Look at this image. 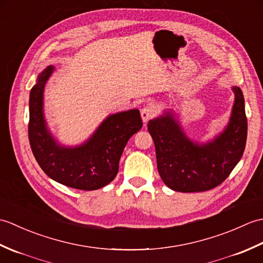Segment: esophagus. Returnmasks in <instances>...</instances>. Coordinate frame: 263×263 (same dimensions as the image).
I'll return each instance as SVG.
<instances>
[{
	"label": "esophagus",
	"mask_w": 263,
	"mask_h": 263,
	"mask_svg": "<svg viewBox=\"0 0 263 263\" xmlns=\"http://www.w3.org/2000/svg\"><path fill=\"white\" fill-rule=\"evenodd\" d=\"M155 114H156V110L153 105L144 106V107L141 109V117L144 123H147L149 120H152L155 116Z\"/></svg>",
	"instance_id": "obj_1"
}]
</instances>
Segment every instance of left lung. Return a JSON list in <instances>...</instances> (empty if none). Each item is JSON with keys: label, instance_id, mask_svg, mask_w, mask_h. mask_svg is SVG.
I'll return each mask as SVG.
<instances>
[{"label": "left lung", "instance_id": "8db88e82", "mask_svg": "<svg viewBox=\"0 0 263 263\" xmlns=\"http://www.w3.org/2000/svg\"><path fill=\"white\" fill-rule=\"evenodd\" d=\"M232 114L225 130L206 143L194 142L183 131L175 114L168 110L150 120L161 180L177 192H203L224 182L241 160L248 136L244 97L233 87Z\"/></svg>", "mask_w": 263, "mask_h": 263}]
</instances>
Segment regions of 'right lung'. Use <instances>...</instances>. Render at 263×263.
Segmentation results:
<instances>
[{"label": "right lung", "instance_id": "1", "mask_svg": "<svg viewBox=\"0 0 263 263\" xmlns=\"http://www.w3.org/2000/svg\"><path fill=\"white\" fill-rule=\"evenodd\" d=\"M54 69L47 66L30 90L28 136L32 154L45 174L63 185L85 191L104 187L119 172L128 139L142 127L140 111L109 115L80 146H61L48 131L44 116V89Z\"/></svg>", "mask_w": 263, "mask_h": 263}]
</instances>
